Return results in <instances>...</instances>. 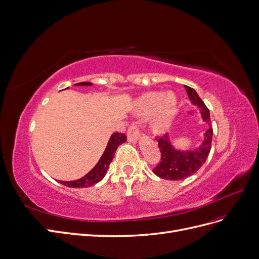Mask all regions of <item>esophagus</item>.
Masks as SVG:
<instances>
[{"label":"esophagus","instance_id":"obj_1","mask_svg":"<svg viewBox=\"0 0 259 259\" xmlns=\"http://www.w3.org/2000/svg\"><path fill=\"white\" fill-rule=\"evenodd\" d=\"M127 137H128V140L130 142H137L139 137H140V129H139V126L137 123H132L131 126L129 127L128 129V133H127Z\"/></svg>","mask_w":259,"mask_h":259}]
</instances>
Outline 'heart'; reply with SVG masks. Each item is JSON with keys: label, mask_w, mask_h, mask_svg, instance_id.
I'll return each mask as SVG.
<instances>
[{"label": "heart", "mask_w": 259, "mask_h": 259, "mask_svg": "<svg viewBox=\"0 0 259 259\" xmlns=\"http://www.w3.org/2000/svg\"><path fill=\"white\" fill-rule=\"evenodd\" d=\"M137 113L150 116L151 130L156 135L164 133L173 122L178 112V99L173 93L147 92L137 101Z\"/></svg>", "instance_id": "1"}]
</instances>
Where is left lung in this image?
I'll return each instance as SVG.
<instances>
[{"instance_id":"1","label":"left lung","mask_w":259,"mask_h":259,"mask_svg":"<svg viewBox=\"0 0 259 259\" xmlns=\"http://www.w3.org/2000/svg\"><path fill=\"white\" fill-rule=\"evenodd\" d=\"M185 89L188 93L190 100L199 108L204 121L208 122L209 124L211 123L209 110L203 100L199 98L197 93L192 88L187 85H185ZM212 133L213 130L210 127L206 131L204 141L200 146L196 149L188 151H180L175 149L171 146L167 135L156 138L161 152V159L158 165L152 169L154 173L160 178L168 180H181L196 173L205 163L210 149H211Z\"/></svg>"}]
</instances>
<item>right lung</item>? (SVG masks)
I'll use <instances>...</instances> for the list:
<instances>
[{
    "label": "right lung",
    "mask_w": 259,
    "mask_h": 259,
    "mask_svg": "<svg viewBox=\"0 0 259 259\" xmlns=\"http://www.w3.org/2000/svg\"><path fill=\"white\" fill-rule=\"evenodd\" d=\"M75 85H92L90 82H81ZM127 141V137L124 133H118L115 132L112 135L108 146L105 148L102 157L100 158L99 162L96 166L90 171L89 174H86L84 177L74 180V181H60V184L70 187V188H88L91 187L95 184L99 183V181L105 176L107 174L108 167L110 163L112 162L114 155H115V150L117 149V147Z\"/></svg>",
    "instance_id": "obj_1"
}]
</instances>
